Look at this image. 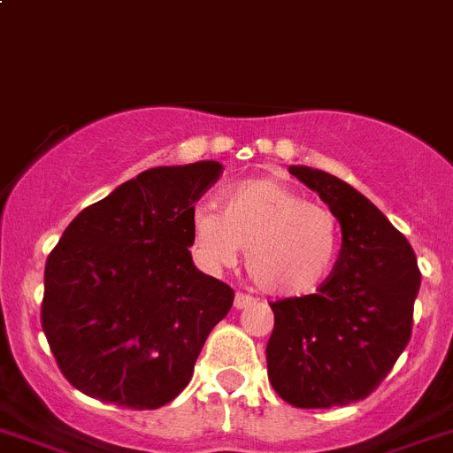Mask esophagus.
<instances>
[{"mask_svg":"<svg viewBox=\"0 0 453 453\" xmlns=\"http://www.w3.org/2000/svg\"><path fill=\"white\" fill-rule=\"evenodd\" d=\"M252 303H254V296H250V294H243V292H236V296H234L236 310H245V307H250Z\"/></svg>","mask_w":453,"mask_h":453,"instance_id":"obj_1","label":"esophagus"}]
</instances>
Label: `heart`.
I'll list each match as a JSON object with an SVG mask.
<instances>
[{"label": "heart", "mask_w": 453, "mask_h": 453, "mask_svg": "<svg viewBox=\"0 0 453 453\" xmlns=\"http://www.w3.org/2000/svg\"><path fill=\"white\" fill-rule=\"evenodd\" d=\"M192 248L205 270L232 267L241 250L258 289L274 296H303L319 289L336 265L341 223L279 179H250L221 192V210H192Z\"/></svg>", "instance_id": "obj_1"}]
</instances>
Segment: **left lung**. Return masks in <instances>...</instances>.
Listing matches in <instances>:
<instances>
[{"instance_id":"obj_1","label":"left lung","mask_w":453,"mask_h":453,"mask_svg":"<svg viewBox=\"0 0 453 453\" xmlns=\"http://www.w3.org/2000/svg\"><path fill=\"white\" fill-rule=\"evenodd\" d=\"M289 173L336 214L343 243L319 292L270 303L267 376L289 405L343 407L370 396L410 343L420 270L405 236L349 183L307 165Z\"/></svg>"}]
</instances>
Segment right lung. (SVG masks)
Wrapping results in <instances>:
<instances>
[{"mask_svg": "<svg viewBox=\"0 0 453 453\" xmlns=\"http://www.w3.org/2000/svg\"><path fill=\"white\" fill-rule=\"evenodd\" d=\"M219 161L159 165L77 214L43 272L42 327L73 388L133 410L183 392L230 285L192 263V210Z\"/></svg>", "mask_w": 453, "mask_h": 453, "instance_id": "1", "label": "right lung"}]
</instances>
